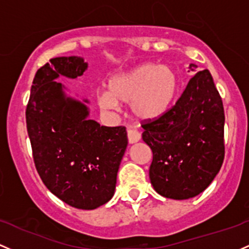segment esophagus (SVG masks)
<instances>
[{
  "mask_svg": "<svg viewBox=\"0 0 249 249\" xmlns=\"http://www.w3.org/2000/svg\"><path fill=\"white\" fill-rule=\"evenodd\" d=\"M127 138H129L130 144H135L141 141V133L133 129H129L127 130Z\"/></svg>",
  "mask_w": 249,
  "mask_h": 249,
  "instance_id": "esophagus-1",
  "label": "esophagus"
}]
</instances>
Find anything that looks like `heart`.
Instances as JSON below:
<instances>
[{"mask_svg":"<svg viewBox=\"0 0 249 249\" xmlns=\"http://www.w3.org/2000/svg\"><path fill=\"white\" fill-rule=\"evenodd\" d=\"M178 91L179 76L173 67L146 62L112 76L108 91L98 94V103L105 110H118L120 102H131L137 118L154 120L170 110Z\"/></svg>","mask_w":249,"mask_h":249,"instance_id":"1","label":"heart"}]
</instances>
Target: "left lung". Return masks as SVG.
<instances>
[{
  "mask_svg": "<svg viewBox=\"0 0 249 249\" xmlns=\"http://www.w3.org/2000/svg\"><path fill=\"white\" fill-rule=\"evenodd\" d=\"M143 130L154 155L150 181L160 195L188 200L206 190L225 158V111L209 71L196 72L174 107Z\"/></svg>",
  "mask_w": 249,
  "mask_h": 249,
  "instance_id": "1",
  "label": "left lung"
}]
</instances>
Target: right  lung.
<instances>
[{"instance_id": "right-lung-1", "label": "right lung", "mask_w": 249, "mask_h": 249, "mask_svg": "<svg viewBox=\"0 0 249 249\" xmlns=\"http://www.w3.org/2000/svg\"><path fill=\"white\" fill-rule=\"evenodd\" d=\"M87 67L81 56H59L37 70L26 122L43 184L65 203L92 210L113 196L127 132L125 126H102L89 119V100L71 97L55 81L76 79Z\"/></svg>"}]
</instances>
